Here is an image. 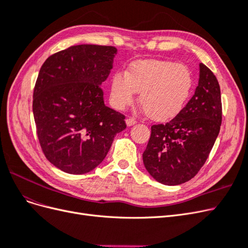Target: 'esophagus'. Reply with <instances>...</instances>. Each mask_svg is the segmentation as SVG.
Segmentation results:
<instances>
[{"label":"esophagus","instance_id":"1","mask_svg":"<svg viewBox=\"0 0 248 248\" xmlns=\"http://www.w3.org/2000/svg\"><path fill=\"white\" fill-rule=\"evenodd\" d=\"M126 124H127V126H132L134 124H137V120L133 119V118L126 119Z\"/></svg>","mask_w":248,"mask_h":248}]
</instances>
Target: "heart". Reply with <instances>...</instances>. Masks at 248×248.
I'll return each mask as SVG.
<instances>
[{"instance_id": "heart-1", "label": "heart", "mask_w": 248, "mask_h": 248, "mask_svg": "<svg viewBox=\"0 0 248 248\" xmlns=\"http://www.w3.org/2000/svg\"><path fill=\"white\" fill-rule=\"evenodd\" d=\"M192 88L190 70L182 64L162 60H140L126 73L116 72L110 82V101L123 109L140 95V104L148 118L167 121L182 109Z\"/></svg>"}]
</instances>
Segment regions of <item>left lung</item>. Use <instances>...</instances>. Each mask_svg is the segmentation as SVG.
Masks as SVG:
<instances>
[{
    "instance_id": "8db88e82",
    "label": "left lung",
    "mask_w": 248,
    "mask_h": 248,
    "mask_svg": "<svg viewBox=\"0 0 248 248\" xmlns=\"http://www.w3.org/2000/svg\"><path fill=\"white\" fill-rule=\"evenodd\" d=\"M220 87L214 73L200 64L199 86L179 114L166 124L151 126L142 161L164 185L189 181L204 166L220 130Z\"/></svg>"
}]
</instances>
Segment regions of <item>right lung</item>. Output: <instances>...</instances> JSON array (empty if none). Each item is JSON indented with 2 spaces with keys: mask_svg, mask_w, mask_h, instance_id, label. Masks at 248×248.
<instances>
[{
  "mask_svg": "<svg viewBox=\"0 0 248 248\" xmlns=\"http://www.w3.org/2000/svg\"><path fill=\"white\" fill-rule=\"evenodd\" d=\"M115 46L80 44L58 51L41 66L33 93L37 137L47 160L73 175L91 171L108 152L125 116L104 106L101 84Z\"/></svg>",
  "mask_w": 248,
  "mask_h": 248,
  "instance_id": "right-lung-1",
  "label": "right lung"
}]
</instances>
